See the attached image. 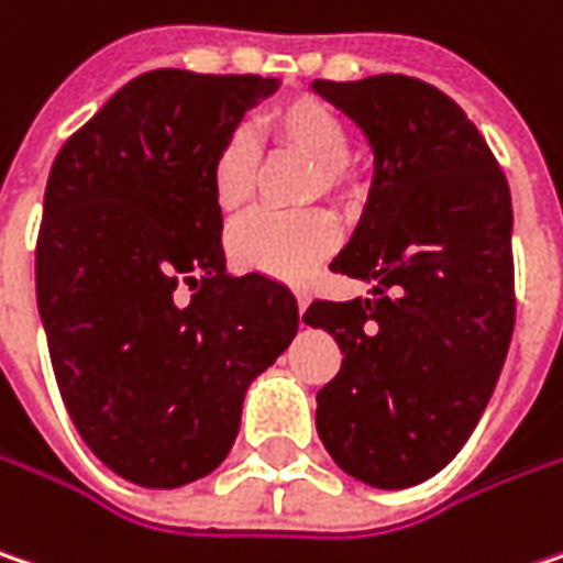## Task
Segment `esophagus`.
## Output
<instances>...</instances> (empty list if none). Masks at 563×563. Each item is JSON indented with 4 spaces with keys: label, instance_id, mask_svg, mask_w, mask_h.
<instances>
[{
    "label": "esophagus",
    "instance_id": "34e87169",
    "mask_svg": "<svg viewBox=\"0 0 563 563\" xmlns=\"http://www.w3.org/2000/svg\"><path fill=\"white\" fill-rule=\"evenodd\" d=\"M296 292V309H299V314L306 312V306H309V299H306V292L302 289H292Z\"/></svg>",
    "mask_w": 563,
    "mask_h": 563
}]
</instances>
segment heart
Here are the masks:
<instances>
[{"label":"heart","instance_id":"heart-1","mask_svg":"<svg viewBox=\"0 0 563 563\" xmlns=\"http://www.w3.org/2000/svg\"><path fill=\"white\" fill-rule=\"evenodd\" d=\"M267 136L280 150L296 152L312 162V175L306 181V200L318 194L350 203L356 197V175L347 165L350 133L344 120L334 114L324 101L312 95H299L277 104L264 117ZM257 181V143L249 130H229L213 158H210V194L222 213L242 210L254 194ZM338 242V222L328 210H302V213H280V210H254L242 216L229 229V251L232 257L271 277H299L324 257Z\"/></svg>","mask_w":563,"mask_h":563}]
</instances>
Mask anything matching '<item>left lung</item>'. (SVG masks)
I'll list each match as a JSON object with an SVG mask.
<instances>
[{"instance_id": "left-lung-1", "label": "left lung", "mask_w": 563, "mask_h": 563, "mask_svg": "<svg viewBox=\"0 0 563 563\" xmlns=\"http://www.w3.org/2000/svg\"><path fill=\"white\" fill-rule=\"evenodd\" d=\"M314 91L366 133L376 172L334 274L376 280L373 299H314L306 324L344 353L318 391V437L373 487L446 468L487 408L510 350L512 203L478 126L411 76Z\"/></svg>"}]
</instances>
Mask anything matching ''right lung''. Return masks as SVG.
I'll return each instance as SVG.
<instances>
[{
	"label": "right lung",
	"instance_id": "add662e5",
	"mask_svg": "<svg viewBox=\"0 0 563 563\" xmlns=\"http://www.w3.org/2000/svg\"><path fill=\"white\" fill-rule=\"evenodd\" d=\"M261 76L155 69L123 85L53 158L37 309L63 405L120 478L181 487L229 455L251 379L299 309L264 274L229 277L210 158Z\"/></svg>",
	"mask_w": 563,
	"mask_h": 563
}]
</instances>
